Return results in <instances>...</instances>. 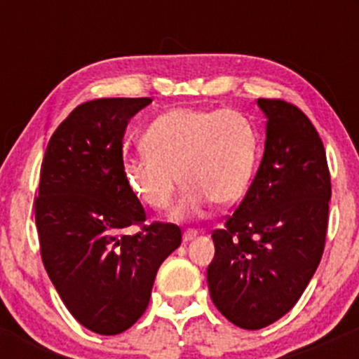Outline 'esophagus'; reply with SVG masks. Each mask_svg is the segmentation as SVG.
Masks as SVG:
<instances>
[{
  "label": "esophagus",
  "instance_id": "34e87169",
  "mask_svg": "<svg viewBox=\"0 0 359 359\" xmlns=\"http://www.w3.org/2000/svg\"><path fill=\"white\" fill-rule=\"evenodd\" d=\"M196 236H198V231H194V229H189V231H186V233L182 234V240L186 241V243H187V241L194 240V238H196Z\"/></svg>",
  "mask_w": 359,
  "mask_h": 359
}]
</instances>
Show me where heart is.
Returning a JSON list of instances; mask_svg holds the SVG:
<instances>
[{
    "label": "heart",
    "instance_id": "b5f03b06",
    "mask_svg": "<svg viewBox=\"0 0 359 359\" xmlns=\"http://www.w3.org/2000/svg\"><path fill=\"white\" fill-rule=\"evenodd\" d=\"M144 144L147 151L123 159L126 184L147 206L163 210L182 180L186 187L172 212L175 219L200 213L210 201L240 200L259 154L252 119L233 109H170L151 123Z\"/></svg>",
    "mask_w": 359,
    "mask_h": 359
}]
</instances>
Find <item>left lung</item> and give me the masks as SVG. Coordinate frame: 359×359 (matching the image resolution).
Listing matches in <instances>:
<instances>
[{"instance_id": "8db88e82", "label": "left lung", "mask_w": 359, "mask_h": 359, "mask_svg": "<svg viewBox=\"0 0 359 359\" xmlns=\"http://www.w3.org/2000/svg\"><path fill=\"white\" fill-rule=\"evenodd\" d=\"M266 144L247 194L222 229L206 271L210 297L236 327L259 330L288 313L325 250L330 172L306 114L280 99H259Z\"/></svg>"}]
</instances>
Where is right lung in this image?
<instances>
[{
  "label": "right lung",
  "mask_w": 359,
  "mask_h": 359,
  "mask_svg": "<svg viewBox=\"0 0 359 359\" xmlns=\"http://www.w3.org/2000/svg\"><path fill=\"white\" fill-rule=\"evenodd\" d=\"M151 102L81 104L53 132L41 163L34 212L43 264L69 313L100 335L142 316L159 266L182 241L175 224L144 226V206L123 175L125 130ZM130 225L143 229L123 235Z\"/></svg>",
  "instance_id": "1"
}]
</instances>
